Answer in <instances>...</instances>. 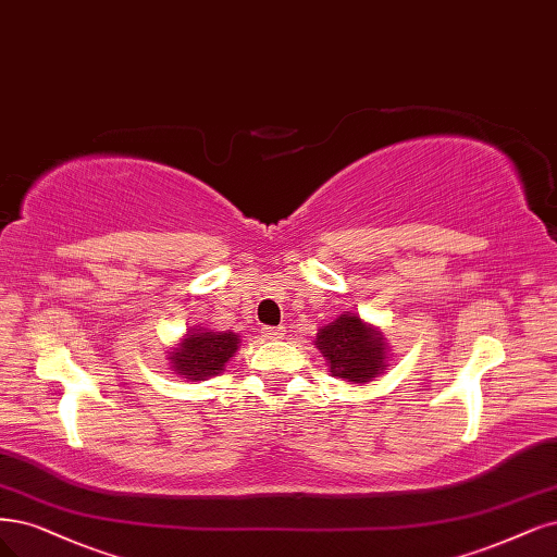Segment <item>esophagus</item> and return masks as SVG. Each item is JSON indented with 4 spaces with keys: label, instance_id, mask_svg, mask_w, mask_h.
Masks as SVG:
<instances>
[{
    "label": "esophagus",
    "instance_id": "1",
    "mask_svg": "<svg viewBox=\"0 0 557 557\" xmlns=\"http://www.w3.org/2000/svg\"><path fill=\"white\" fill-rule=\"evenodd\" d=\"M283 327H262V336L267 338V341H278V338H283Z\"/></svg>",
    "mask_w": 557,
    "mask_h": 557
}]
</instances>
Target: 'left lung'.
<instances>
[{
	"label": "left lung",
	"mask_w": 557,
	"mask_h": 557,
	"mask_svg": "<svg viewBox=\"0 0 557 557\" xmlns=\"http://www.w3.org/2000/svg\"><path fill=\"white\" fill-rule=\"evenodd\" d=\"M315 345L330 359L332 375L348 382H369L385 369L387 361L382 336L352 313L341 315L320 330Z\"/></svg>",
	"instance_id": "1"
}]
</instances>
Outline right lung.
Returning a JSON list of instances; mask_svg holds the SVG:
<instances>
[{
    "label": "right lung",
    "mask_w": 557,
    "mask_h": 557,
    "mask_svg": "<svg viewBox=\"0 0 557 557\" xmlns=\"http://www.w3.org/2000/svg\"><path fill=\"white\" fill-rule=\"evenodd\" d=\"M239 336L233 332H194L188 334L177 352H172L175 371L188 380L219 375L225 361L235 355Z\"/></svg>",
    "instance_id": "right-lung-1"
}]
</instances>
